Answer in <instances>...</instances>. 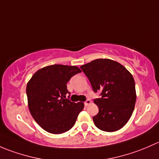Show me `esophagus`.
<instances>
[{
  "mask_svg": "<svg viewBox=\"0 0 159 159\" xmlns=\"http://www.w3.org/2000/svg\"><path fill=\"white\" fill-rule=\"evenodd\" d=\"M90 103H91V101H90V100H89V99H87V100H86V102H84L85 106H89V104H90Z\"/></svg>",
  "mask_w": 159,
  "mask_h": 159,
  "instance_id": "34e87169",
  "label": "esophagus"
}]
</instances>
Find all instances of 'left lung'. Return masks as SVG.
Instances as JSON below:
<instances>
[{
    "label": "left lung",
    "mask_w": 159,
    "mask_h": 159,
    "mask_svg": "<svg viewBox=\"0 0 159 159\" xmlns=\"http://www.w3.org/2000/svg\"><path fill=\"white\" fill-rule=\"evenodd\" d=\"M94 92L102 97L94 99L99 112L95 125L105 132L122 129L132 116L136 101L135 80L125 66L110 59H97L80 66Z\"/></svg>",
    "instance_id": "obj_1"
}]
</instances>
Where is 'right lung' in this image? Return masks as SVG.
<instances>
[{
	"mask_svg": "<svg viewBox=\"0 0 159 159\" xmlns=\"http://www.w3.org/2000/svg\"><path fill=\"white\" fill-rule=\"evenodd\" d=\"M80 72L76 66L50 65L37 70L27 83L29 110L36 122L47 132L63 133L76 123L84 103L66 99V83Z\"/></svg>",
	"mask_w": 159,
	"mask_h": 159,
	"instance_id": "obj_1",
	"label": "right lung"
}]
</instances>
